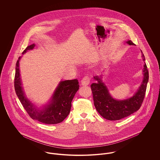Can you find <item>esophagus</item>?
I'll use <instances>...</instances> for the list:
<instances>
[{
	"mask_svg": "<svg viewBox=\"0 0 160 160\" xmlns=\"http://www.w3.org/2000/svg\"><path fill=\"white\" fill-rule=\"evenodd\" d=\"M90 83V78L88 76H85L83 78L81 81L82 85L83 86H87Z\"/></svg>",
	"mask_w": 160,
	"mask_h": 160,
	"instance_id": "34e87169",
	"label": "esophagus"
}]
</instances>
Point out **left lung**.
Here are the masks:
<instances>
[{"label": "left lung", "instance_id": "1", "mask_svg": "<svg viewBox=\"0 0 160 160\" xmlns=\"http://www.w3.org/2000/svg\"><path fill=\"white\" fill-rule=\"evenodd\" d=\"M125 42L130 46L135 45L131 40ZM142 57L143 61H145V56L143 53ZM144 63L142 82L134 95L127 99H114L110 95L106 85L103 82L102 75L93 77L94 80L97 81V83H93L91 85L94 106L101 116L107 120L118 121L132 114L140 108L145 98L149 80V72L146 64Z\"/></svg>", "mask_w": 160, "mask_h": 160}]
</instances>
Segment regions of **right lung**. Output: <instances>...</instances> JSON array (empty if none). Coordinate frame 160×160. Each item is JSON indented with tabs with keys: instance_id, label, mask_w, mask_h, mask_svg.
Instances as JSON below:
<instances>
[{
	"instance_id": "add662e5",
	"label": "right lung",
	"mask_w": 160,
	"mask_h": 160,
	"mask_svg": "<svg viewBox=\"0 0 160 160\" xmlns=\"http://www.w3.org/2000/svg\"><path fill=\"white\" fill-rule=\"evenodd\" d=\"M35 47L34 44L28 46L22 54L33 49ZM20 59L21 57H19L15 65L14 88L17 96L23 107L32 119L39 122L46 124H56L62 122L69 113L72 100L79 89L77 79L60 82L48 103L42 108H38L25 95L19 69Z\"/></svg>"
}]
</instances>
